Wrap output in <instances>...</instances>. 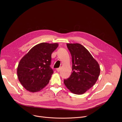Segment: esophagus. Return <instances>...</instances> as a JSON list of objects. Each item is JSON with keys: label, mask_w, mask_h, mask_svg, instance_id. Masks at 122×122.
Returning a JSON list of instances; mask_svg holds the SVG:
<instances>
[{"label": "esophagus", "mask_w": 122, "mask_h": 122, "mask_svg": "<svg viewBox=\"0 0 122 122\" xmlns=\"http://www.w3.org/2000/svg\"><path fill=\"white\" fill-rule=\"evenodd\" d=\"M56 71L57 72H60L61 71V68H58L56 69Z\"/></svg>", "instance_id": "34e87169"}]
</instances>
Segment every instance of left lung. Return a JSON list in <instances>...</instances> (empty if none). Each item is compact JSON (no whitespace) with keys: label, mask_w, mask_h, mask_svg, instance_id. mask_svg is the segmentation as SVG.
<instances>
[{"label":"left lung","mask_w":122,"mask_h":122,"mask_svg":"<svg viewBox=\"0 0 122 122\" xmlns=\"http://www.w3.org/2000/svg\"><path fill=\"white\" fill-rule=\"evenodd\" d=\"M72 56V73L64 83L71 93L82 95L97 82L100 69L89 51L79 43H67Z\"/></svg>","instance_id":"1"}]
</instances>
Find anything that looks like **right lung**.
I'll return each mask as SVG.
<instances>
[{"instance_id":"add662e5","label":"right lung","mask_w":122,"mask_h":122,"mask_svg":"<svg viewBox=\"0 0 122 122\" xmlns=\"http://www.w3.org/2000/svg\"><path fill=\"white\" fill-rule=\"evenodd\" d=\"M58 46L57 43H41L32 47L21 59L17 73L26 90L37 92L48 84L54 73L50 66L51 55Z\"/></svg>"}]
</instances>
